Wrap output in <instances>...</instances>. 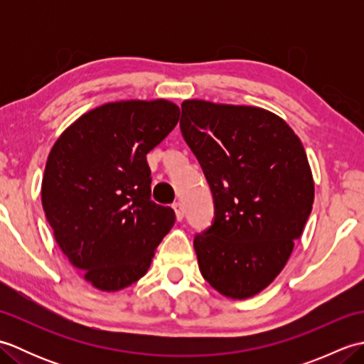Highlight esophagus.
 Segmentation results:
<instances>
[{
  "mask_svg": "<svg viewBox=\"0 0 364 364\" xmlns=\"http://www.w3.org/2000/svg\"><path fill=\"white\" fill-rule=\"evenodd\" d=\"M173 211H175V215H176V220H183L184 218V210H183V205L180 202H176L172 205Z\"/></svg>",
  "mask_w": 364,
  "mask_h": 364,
  "instance_id": "esophagus-1",
  "label": "esophagus"
}]
</instances>
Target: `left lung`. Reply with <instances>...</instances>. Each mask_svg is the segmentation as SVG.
I'll return each mask as SVG.
<instances>
[{
	"label": "left lung",
	"instance_id": "8db88e82",
	"mask_svg": "<svg viewBox=\"0 0 364 364\" xmlns=\"http://www.w3.org/2000/svg\"><path fill=\"white\" fill-rule=\"evenodd\" d=\"M181 133L214 197L213 225L194 249L205 280L242 300L288 262L314 202L304 145L277 114L257 106L184 100Z\"/></svg>",
	"mask_w": 364,
	"mask_h": 364
}]
</instances>
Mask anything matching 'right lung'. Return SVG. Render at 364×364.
Here are the masks:
<instances>
[{
  "mask_svg": "<svg viewBox=\"0 0 364 364\" xmlns=\"http://www.w3.org/2000/svg\"><path fill=\"white\" fill-rule=\"evenodd\" d=\"M180 120L168 100H122L75 120L54 142L42 180V206L60 250L84 280L120 291L146 274L175 223L151 202L146 153Z\"/></svg>",
  "mask_w": 364,
  "mask_h": 364,
  "instance_id": "right-lung-1",
  "label": "right lung"
}]
</instances>
